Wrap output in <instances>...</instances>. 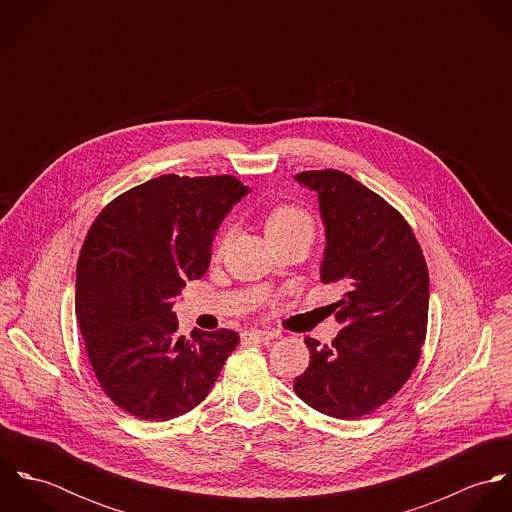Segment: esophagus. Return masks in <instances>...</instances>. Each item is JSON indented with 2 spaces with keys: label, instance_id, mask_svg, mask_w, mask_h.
<instances>
[{
  "label": "esophagus",
  "instance_id": "esophagus-1",
  "mask_svg": "<svg viewBox=\"0 0 512 512\" xmlns=\"http://www.w3.org/2000/svg\"><path fill=\"white\" fill-rule=\"evenodd\" d=\"M244 339H260V341H268V339H276L280 337L278 331L274 329H250V331H244L242 333Z\"/></svg>",
  "mask_w": 512,
  "mask_h": 512
}]
</instances>
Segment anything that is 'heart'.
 <instances>
[{
	"label": "heart",
	"instance_id": "obj_1",
	"mask_svg": "<svg viewBox=\"0 0 512 512\" xmlns=\"http://www.w3.org/2000/svg\"><path fill=\"white\" fill-rule=\"evenodd\" d=\"M264 230H266L268 240L293 236V234L307 236L311 240L313 220L303 209H299L295 205H278L266 213ZM226 244H228V234H224L219 240V246H217L219 254L226 248Z\"/></svg>",
	"mask_w": 512,
	"mask_h": 512
}]
</instances>
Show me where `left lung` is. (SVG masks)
<instances>
[{
    "label": "left lung",
    "mask_w": 512,
    "mask_h": 512,
    "mask_svg": "<svg viewBox=\"0 0 512 512\" xmlns=\"http://www.w3.org/2000/svg\"><path fill=\"white\" fill-rule=\"evenodd\" d=\"M317 193L325 226L319 268L343 325L331 345L305 337L309 366L295 394L321 414L355 420L390 400L420 361L428 329L430 276L404 217L351 175L325 169L297 173Z\"/></svg>",
    "instance_id": "8db88e82"
}]
</instances>
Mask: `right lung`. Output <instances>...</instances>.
Masks as SVG:
<instances>
[{"mask_svg": "<svg viewBox=\"0 0 512 512\" xmlns=\"http://www.w3.org/2000/svg\"><path fill=\"white\" fill-rule=\"evenodd\" d=\"M250 193L232 175H161L114 199L90 226L74 309L100 388L149 422L187 414L238 345L230 329L177 337L175 297L211 264L220 222Z\"/></svg>", "mask_w": 512, "mask_h": 512, "instance_id": "add662e5", "label": "right lung"}]
</instances>
